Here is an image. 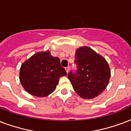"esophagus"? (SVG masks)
I'll return each instance as SVG.
<instances>
[{
    "label": "esophagus",
    "mask_w": 131,
    "mask_h": 131,
    "mask_svg": "<svg viewBox=\"0 0 131 131\" xmlns=\"http://www.w3.org/2000/svg\"><path fill=\"white\" fill-rule=\"evenodd\" d=\"M69 69H70L69 67H65V70H66V71H67V73H69Z\"/></svg>",
    "instance_id": "esophagus-1"
}]
</instances>
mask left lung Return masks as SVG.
Instances as JSON below:
<instances>
[{"mask_svg": "<svg viewBox=\"0 0 131 131\" xmlns=\"http://www.w3.org/2000/svg\"><path fill=\"white\" fill-rule=\"evenodd\" d=\"M77 70L68 74V78L78 95L84 99L97 96L105 89L111 72L108 63L88 47L77 49L75 55Z\"/></svg>", "mask_w": 131, "mask_h": 131, "instance_id": "8db88e82", "label": "left lung"}]
</instances>
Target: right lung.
Returning <instances> with one entry per match:
<instances>
[{
  "mask_svg": "<svg viewBox=\"0 0 131 131\" xmlns=\"http://www.w3.org/2000/svg\"><path fill=\"white\" fill-rule=\"evenodd\" d=\"M66 75L59 58L53 57L46 51L34 54L21 64L19 79L26 91L44 97L55 90L59 78Z\"/></svg>",
  "mask_w": 131,
  "mask_h": 131,
  "instance_id": "1",
  "label": "right lung"
}]
</instances>
